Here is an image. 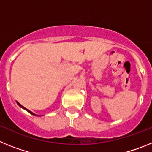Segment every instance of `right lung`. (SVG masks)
<instances>
[{
  "mask_svg": "<svg viewBox=\"0 0 152 152\" xmlns=\"http://www.w3.org/2000/svg\"><path fill=\"white\" fill-rule=\"evenodd\" d=\"M17 104H18V105H19V106H20V107H21V108H23V110H25L28 111V112H29V113H30V114H32V115H33V116H38V115H36V114L33 113V112H31V111H30V110H28V109H26V108H25V107H23V106H22V105H21L20 103H19V102H17Z\"/></svg>",
  "mask_w": 152,
  "mask_h": 152,
  "instance_id": "obj_1",
  "label": "right lung"
}]
</instances>
